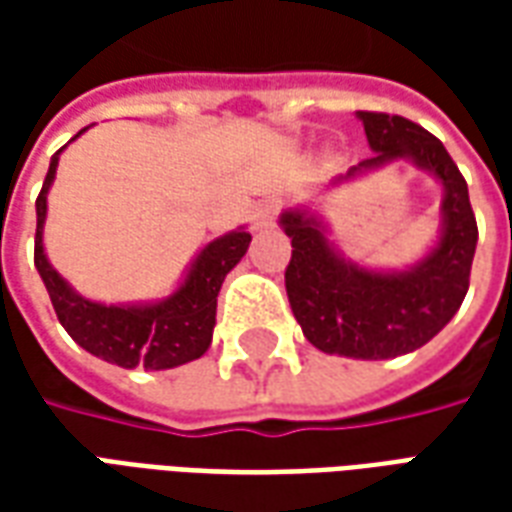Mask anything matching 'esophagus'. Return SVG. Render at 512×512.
<instances>
[{"instance_id":"34e87169","label":"esophagus","mask_w":512,"mask_h":512,"mask_svg":"<svg viewBox=\"0 0 512 512\" xmlns=\"http://www.w3.org/2000/svg\"><path fill=\"white\" fill-rule=\"evenodd\" d=\"M277 211L279 205L274 200L257 202L255 208H252V227H255V230H268V227H274V222H277Z\"/></svg>"}]
</instances>
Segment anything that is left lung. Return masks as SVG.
<instances>
[{
    "label": "left lung",
    "instance_id": "1",
    "mask_svg": "<svg viewBox=\"0 0 512 512\" xmlns=\"http://www.w3.org/2000/svg\"><path fill=\"white\" fill-rule=\"evenodd\" d=\"M373 156L329 183L343 186L408 161L441 186L439 235L417 263L370 268L345 257L318 208L293 205L279 227L293 244L285 288L301 332L318 351L348 359H395L411 354L452 321L469 290L477 222L466 180L439 139L406 117L356 112Z\"/></svg>",
    "mask_w": 512,
    "mask_h": 512
}]
</instances>
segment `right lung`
I'll return each instance as SVG.
<instances>
[{"label": "right lung", "mask_w": 512, "mask_h": 512, "mask_svg": "<svg viewBox=\"0 0 512 512\" xmlns=\"http://www.w3.org/2000/svg\"><path fill=\"white\" fill-rule=\"evenodd\" d=\"M84 131L87 128H82L71 142H76ZM65 147H60L51 156L49 172H46L43 189L35 202V211H38L35 268L49 290V299L62 329L71 334L87 354L98 356L109 365L126 367V370H134V367L172 370V367L200 359L211 348L213 326H216V296L222 290L224 277L246 255L252 235L246 233V227L241 224L230 233L208 241L197 255L191 257L178 288L164 299L120 301V304L87 299L51 266L46 246H43L49 189L54 186Z\"/></svg>", "instance_id": "1"}]
</instances>
